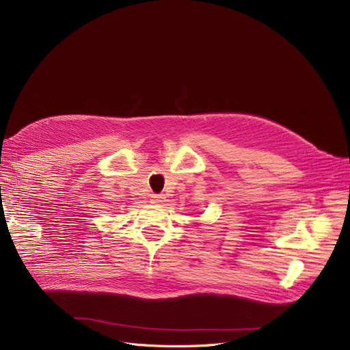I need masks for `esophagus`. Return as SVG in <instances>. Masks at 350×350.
I'll use <instances>...</instances> for the list:
<instances>
[{
	"label": "esophagus",
	"mask_w": 350,
	"mask_h": 350,
	"mask_svg": "<svg viewBox=\"0 0 350 350\" xmlns=\"http://www.w3.org/2000/svg\"><path fill=\"white\" fill-rule=\"evenodd\" d=\"M151 202L152 204H162V202H165V196L163 195H152Z\"/></svg>",
	"instance_id": "obj_1"
}]
</instances>
